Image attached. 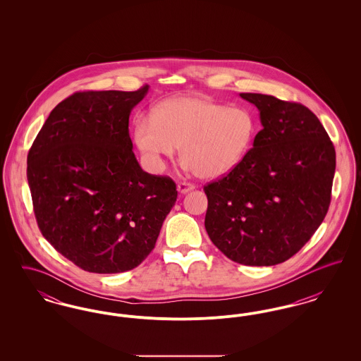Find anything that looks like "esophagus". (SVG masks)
Masks as SVG:
<instances>
[{
  "instance_id": "34e87169",
  "label": "esophagus",
  "mask_w": 361,
  "mask_h": 361,
  "mask_svg": "<svg viewBox=\"0 0 361 361\" xmlns=\"http://www.w3.org/2000/svg\"><path fill=\"white\" fill-rule=\"evenodd\" d=\"M193 189H195V185L190 184V183H178V185H177V190L180 193H183V195L188 193V192L193 190Z\"/></svg>"
}]
</instances>
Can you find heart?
Instances as JSON below:
<instances>
[{
  "label": "heart",
  "mask_w": 361,
  "mask_h": 361,
  "mask_svg": "<svg viewBox=\"0 0 361 361\" xmlns=\"http://www.w3.org/2000/svg\"><path fill=\"white\" fill-rule=\"evenodd\" d=\"M255 133L256 121L246 108L226 106L202 96H180L158 104L152 116L139 118L134 139L157 165L181 147L187 169L200 178H218L240 164Z\"/></svg>",
  "instance_id": "heart-1"
}]
</instances>
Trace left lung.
Listing matches in <instances>:
<instances>
[{"label": "left lung", "mask_w": 361, "mask_h": 361, "mask_svg": "<svg viewBox=\"0 0 361 361\" xmlns=\"http://www.w3.org/2000/svg\"><path fill=\"white\" fill-rule=\"evenodd\" d=\"M262 130L240 164L204 187L207 233L226 257L271 267L298 253L330 206L336 150L307 106L240 93Z\"/></svg>", "instance_id": "8db88e82"}]
</instances>
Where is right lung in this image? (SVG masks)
<instances>
[{
  "instance_id": "obj_1",
  "label": "right lung",
  "mask_w": 361,
  "mask_h": 361,
  "mask_svg": "<svg viewBox=\"0 0 361 361\" xmlns=\"http://www.w3.org/2000/svg\"><path fill=\"white\" fill-rule=\"evenodd\" d=\"M147 90L71 94L52 109L28 153L37 226L87 272L137 267L177 199L172 178L143 172L133 152L128 119Z\"/></svg>"
}]
</instances>
